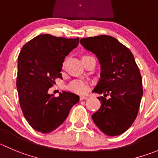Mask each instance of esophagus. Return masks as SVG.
<instances>
[{
    "instance_id": "34e87169",
    "label": "esophagus",
    "mask_w": 158,
    "mask_h": 158,
    "mask_svg": "<svg viewBox=\"0 0 158 158\" xmlns=\"http://www.w3.org/2000/svg\"><path fill=\"white\" fill-rule=\"evenodd\" d=\"M79 99H80V101H82V100H86L87 99V97H85V96H80V97H79Z\"/></svg>"
}]
</instances>
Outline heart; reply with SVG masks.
<instances>
[{"label": "heart", "mask_w": 158, "mask_h": 158, "mask_svg": "<svg viewBox=\"0 0 158 158\" xmlns=\"http://www.w3.org/2000/svg\"><path fill=\"white\" fill-rule=\"evenodd\" d=\"M86 56H83V57H86ZM69 89L73 92L83 94H86L89 91V83L86 81L82 80V79H76V80H74L69 84Z\"/></svg>", "instance_id": "heart-1"}]
</instances>
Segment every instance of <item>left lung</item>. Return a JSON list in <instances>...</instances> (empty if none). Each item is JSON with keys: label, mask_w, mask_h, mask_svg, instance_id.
Here are the masks:
<instances>
[{"label": "left lung", "mask_w": 158, "mask_h": 158, "mask_svg": "<svg viewBox=\"0 0 158 158\" xmlns=\"http://www.w3.org/2000/svg\"><path fill=\"white\" fill-rule=\"evenodd\" d=\"M80 44L97 55L101 78L94 92L101 107L92 115L96 126L110 136L126 132L136 118L143 96L142 76L133 54L118 40L107 35L82 38ZM107 95L110 98L107 99Z\"/></svg>", "instance_id": "left-lung-1"}]
</instances>
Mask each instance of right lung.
Returning a JSON list of instances; mask_svg holds the SVG:
<instances>
[{"label":"right lung","instance_id":"obj_1","mask_svg":"<svg viewBox=\"0 0 158 158\" xmlns=\"http://www.w3.org/2000/svg\"><path fill=\"white\" fill-rule=\"evenodd\" d=\"M79 39L57 37L50 34L36 36L26 43L18 57L16 86L20 107L32 129L48 133L57 129L79 101L72 93L48 94L61 71L64 59L79 44Z\"/></svg>","mask_w":158,"mask_h":158}]
</instances>
